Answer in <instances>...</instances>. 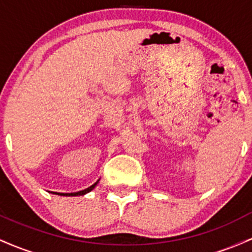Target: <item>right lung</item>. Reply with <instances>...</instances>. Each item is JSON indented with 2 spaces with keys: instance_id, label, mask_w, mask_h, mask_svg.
Here are the masks:
<instances>
[{
  "instance_id": "obj_1",
  "label": "right lung",
  "mask_w": 252,
  "mask_h": 252,
  "mask_svg": "<svg viewBox=\"0 0 252 252\" xmlns=\"http://www.w3.org/2000/svg\"><path fill=\"white\" fill-rule=\"evenodd\" d=\"M98 181L99 180H97L96 182H94V185H92V186H90V187H88V189H83V190H79V192H74V193H58V192H52L53 193V194H58V195H62V196H78V195H85L86 193H89V192H91L92 189H94V187L97 186V184H98Z\"/></svg>"
}]
</instances>
